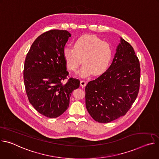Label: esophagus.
I'll use <instances>...</instances> for the list:
<instances>
[{
    "mask_svg": "<svg viewBox=\"0 0 159 159\" xmlns=\"http://www.w3.org/2000/svg\"><path fill=\"white\" fill-rule=\"evenodd\" d=\"M80 85L82 87H84L86 85V82L85 80H81L80 82Z\"/></svg>",
    "mask_w": 159,
    "mask_h": 159,
    "instance_id": "obj_1",
    "label": "esophagus"
}]
</instances>
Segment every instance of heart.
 I'll return each instance as SVG.
<instances>
[{"label":"heart","instance_id":"obj_1","mask_svg":"<svg viewBox=\"0 0 159 159\" xmlns=\"http://www.w3.org/2000/svg\"><path fill=\"white\" fill-rule=\"evenodd\" d=\"M112 56L111 45L94 35L85 34L77 39L74 48L66 47L63 57L66 67L70 70H77L83 59L84 65L78 72L79 76L87 77L93 73L99 75L104 73Z\"/></svg>","mask_w":159,"mask_h":159}]
</instances>
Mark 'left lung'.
<instances>
[{"label":"left lung","instance_id":"1","mask_svg":"<svg viewBox=\"0 0 159 159\" xmlns=\"http://www.w3.org/2000/svg\"><path fill=\"white\" fill-rule=\"evenodd\" d=\"M140 67L131 44L120 43L109 69L87 84L85 106L99 123H107L125 115L136 100L140 87Z\"/></svg>","mask_w":159,"mask_h":159}]
</instances>
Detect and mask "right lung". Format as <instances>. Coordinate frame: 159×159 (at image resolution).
<instances>
[{
    "mask_svg": "<svg viewBox=\"0 0 159 159\" xmlns=\"http://www.w3.org/2000/svg\"><path fill=\"white\" fill-rule=\"evenodd\" d=\"M71 34L54 30L39 36L32 44L24 66V82L31 104L40 114L55 118L67 109L73 90L80 86L79 79L70 78L63 50Z\"/></svg>",
    "mask_w": 159,
    "mask_h": 159,
    "instance_id": "add662e5",
    "label": "right lung"
}]
</instances>
